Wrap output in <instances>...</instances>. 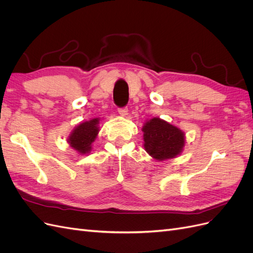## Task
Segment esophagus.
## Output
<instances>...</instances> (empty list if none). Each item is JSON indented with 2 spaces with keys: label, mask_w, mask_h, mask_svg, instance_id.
<instances>
[{
  "label": "esophagus",
  "mask_w": 253,
  "mask_h": 253,
  "mask_svg": "<svg viewBox=\"0 0 253 253\" xmlns=\"http://www.w3.org/2000/svg\"><path fill=\"white\" fill-rule=\"evenodd\" d=\"M127 109L126 108H121V109H119L118 110V113L120 114V116H122V117H126V115H127Z\"/></svg>",
  "instance_id": "34e87169"
}]
</instances>
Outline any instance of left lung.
<instances>
[{
  "label": "left lung",
  "mask_w": 253,
  "mask_h": 253,
  "mask_svg": "<svg viewBox=\"0 0 253 253\" xmlns=\"http://www.w3.org/2000/svg\"><path fill=\"white\" fill-rule=\"evenodd\" d=\"M142 132L145 151L160 162L177 157L185 147V133L160 118L148 120L142 126Z\"/></svg>",
  "instance_id": "left-lung-1"
}]
</instances>
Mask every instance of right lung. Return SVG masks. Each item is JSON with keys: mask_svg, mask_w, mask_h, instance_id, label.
<instances>
[{"mask_svg": "<svg viewBox=\"0 0 253 253\" xmlns=\"http://www.w3.org/2000/svg\"><path fill=\"white\" fill-rule=\"evenodd\" d=\"M99 118L84 121L76 126L71 135L68 136L67 142L78 154H88L91 151V143L97 138L99 129Z\"/></svg>", "mask_w": 253, "mask_h": 253, "instance_id": "right-lung-1", "label": "right lung"}]
</instances>
